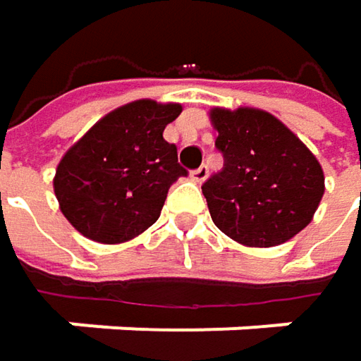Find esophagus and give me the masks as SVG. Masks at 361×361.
<instances>
[{
    "instance_id": "obj_1",
    "label": "esophagus",
    "mask_w": 361,
    "mask_h": 361,
    "mask_svg": "<svg viewBox=\"0 0 361 361\" xmlns=\"http://www.w3.org/2000/svg\"><path fill=\"white\" fill-rule=\"evenodd\" d=\"M190 178L196 181V183H202V181L209 178V169H207L204 165H200L198 169H194V171L190 173Z\"/></svg>"
}]
</instances>
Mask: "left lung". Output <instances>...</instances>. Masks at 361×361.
Masks as SVG:
<instances>
[{
	"label": "left lung",
	"instance_id": "8db88e82",
	"mask_svg": "<svg viewBox=\"0 0 361 361\" xmlns=\"http://www.w3.org/2000/svg\"><path fill=\"white\" fill-rule=\"evenodd\" d=\"M221 173L202 183L213 224L238 245L278 247L312 224L324 196L314 152L261 109H211Z\"/></svg>",
	"mask_w": 361,
	"mask_h": 361
}]
</instances>
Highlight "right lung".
I'll return each mask as SVG.
<instances>
[{
  "label": "right lung",
  "mask_w": 361,
  "mask_h": 361,
  "mask_svg": "<svg viewBox=\"0 0 361 361\" xmlns=\"http://www.w3.org/2000/svg\"><path fill=\"white\" fill-rule=\"evenodd\" d=\"M181 104L133 100L104 114L60 159L54 194L62 215L85 238L121 245L161 215L171 183L188 176L163 131Z\"/></svg>",
  "instance_id": "obj_1"
}]
</instances>
